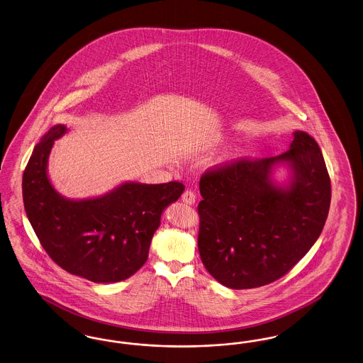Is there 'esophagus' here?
I'll use <instances>...</instances> for the list:
<instances>
[{
	"label": "esophagus",
	"mask_w": 363,
	"mask_h": 363,
	"mask_svg": "<svg viewBox=\"0 0 363 363\" xmlns=\"http://www.w3.org/2000/svg\"><path fill=\"white\" fill-rule=\"evenodd\" d=\"M182 201L188 205H193L196 203V194L191 190H185L182 194Z\"/></svg>",
	"instance_id": "1"
}]
</instances>
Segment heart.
<instances>
[{
  "label": "heart",
  "instance_id": "heart-1",
  "mask_svg": "<svg viewBox=\"0 0 363 363\" xmlns=\"http://www.w3.org/2000/svg\"><path fill=\"white\" fill-rule=\"evenodd\" d=\"M235 157H236V155H235V154H228V155H227V157H224V158H223V160H221V162H223V163H227V162H230V160H233V158H235Z\"/></svg>",
  "mask_w": 363,
  "mask_h": 363
}]
</instances>
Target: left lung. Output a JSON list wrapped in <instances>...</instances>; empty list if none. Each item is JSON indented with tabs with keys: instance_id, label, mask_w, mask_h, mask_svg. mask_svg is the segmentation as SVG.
I'll use <instances>...</instances> for the list:
<instances>
[{
	"instance_id": "8db88e82",
	"label": "left lung",
	"mask_w": 363,
	"mask_h": 363,
	"mask_svg": "<svg viewBox=\"0 0 363 363\" xmlns=\"http://www.w3.org/2000/svg\"><path fill=\"white\" fill-rule=\"evenodd\" d=\"M278 157L243 160L200 179L199 251L221 285L251 289L285 276L319 239L331 182L318 142L294 130ZM284 168L282 180L276 172Z\"/></svg>"
}]
</instances>
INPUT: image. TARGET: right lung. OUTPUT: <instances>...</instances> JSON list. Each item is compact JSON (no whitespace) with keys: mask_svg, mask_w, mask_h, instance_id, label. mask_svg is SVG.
<instances>
[{"mask_svg":"<svg viewBox=\"0 0 363 363\" xmlns=\"http://www.w3.org/2000/svg\"><path fill=\"white\" fill-rule=\"evenodd\" d=\"M66 132L57 124L33 148L23 175L27 218L45 252L70 274L97 284L124 281L145 264L162 213L185 186L125 181L101 196L67 199L48 177L51 150Z\"/></svg>","mask_w":363,"mask_h":363,"instance_id":"add662e5","label":"right lung"}]
</instances>
